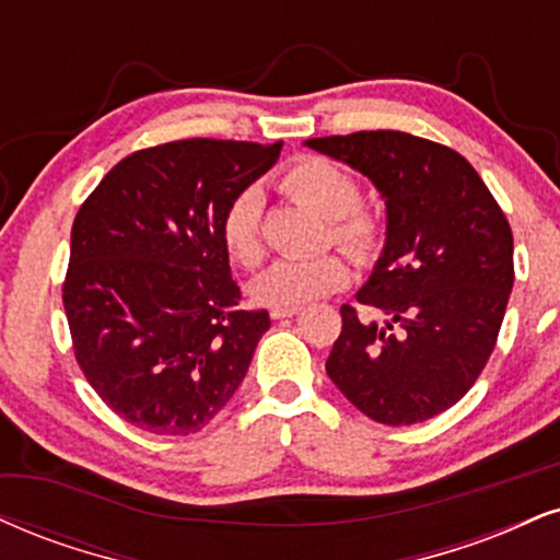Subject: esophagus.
<instances>
[{
    "label": "esophagus",
    "mask_w": 560,
    "mask_h": 560,
    "mask_svg": "<svg viewBox=\"0 0 560 560\" xmlns=\"http://www.w3.org/2000/svg\"><path fill=\"white\" fill-rule=\"evenodd\" d=\"M300 307H273L271 310V318L273 320H281V318H292V315H298Z\"/></svg>",
    "instance_id": "obj_1"
}]
</instances>
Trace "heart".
Returning <instances> with one entry per match:
<instances>
[{
    "mask_svg": "<svg viewBox=\"0 0 560 560\" xmlns=\"http://www.w3.org/2000/svg\"><path fill=\"white\" fill-rule=\"evenodd\" d=\"M281 190L331 215V237L357 258H365L381 240V219L360 206V179L336 161L298 156L279 179ZM262 192L245 187L229 200L219 221V237L229 258L242 268H255L266 255L260 237ZM347 266L336 253L313 258H284L255 281V298L276 307H300L345 287Z\"/></svg>",
    "mask_w": 560,
    "mask_h": 560,
    "instance_id": "heart-1",
    "label": "heart"
}]
</instances>
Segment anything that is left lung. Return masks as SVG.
<instances>
[{"label":"left lung","mask_w":560,"mask_h":560,"mask_svg":"<svg viewBox=\"0 0 560 560\" xmlns=\"http://www.w3.org/2000/svg\"><path fill=\"white\" fill-rule=\"evenodd\" d=\"M386 198V247L341 305L328 378L383 425L446 412L493 352L514 287V237L493 192L454 148L399 130L310 138Z\"/></svg>","instance_id":"obj_1"}]
</instances>
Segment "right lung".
<instances>
[{"label": "right lung", "instance_id": "add662e5", "mask_svg": "<svg viewBox=\"0 0 560 560\" xmlns=\"http://www.w3.org/2000/svg\"><path fill=\"white\" fill-rule=\"evenodd\" d=\"M281 145L187 138L143 148L80 206L62 284L72 352L130 425L198 433L245 378L271 318L242 307L219 221Z\"/></svg>", "mask_w": 560, "mask_h": 560}]
</instances>
